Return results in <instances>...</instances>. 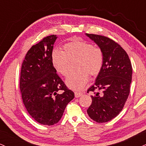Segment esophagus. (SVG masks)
Instances as JSON below:
<instances>
[{
  "instance_id": "1",
  "label": "esophagus",
  "mask_w": 146,
  "mask_h": 146,
  "mask_svg": "<svg viewBox=\"0 0 146 146\" xmlns=\"http://www.w3.org/2000/svg\"><path fill=\"white\" fill-rule=\"evenodd\" d=\"M74 95H75V97L76 98H79L82 95H83V93H81V92H74Z\"/></svg>"
}]
</instances>
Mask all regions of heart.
<instances>
[{
  "label": "heart",
  "instance_id": "obj_1",
  "mask_svg": "<svg viewBox=\"0 0 146 146\" xmlns=\"http://www.w3.org/2000/svg\"><path fill=\"white\" fill-rule=\"evenodd\" d=\"M63 51L54 50L51 54L52 66L58 73L63 76L69 74V61L76 59L74 72L70 74L66 85L74 90H80L85 86L89 74L96 76L103 65V53L100 48L85 41L75 40L67 43Z\"/></svg>",
  "mask_w": 146,
  "mask_h": 146
}]
</instances>
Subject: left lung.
Listing matches in <instances>:
<instances>
[{
  "label": "left lung",
  "mask_w": 146,
  "mask_h": 146,
  "mask_svg": "<svg viewBox=\"0 0 146 146\" xmlns=\"http://www.w3.org/2000/svg\"><path fill=\"white\" fill-rule=\"evenodd\" d=\"M103 53V65L94 85L92 102L87 112L98 123L111 120L122 111L130 93L132 66L128 54L117 42L100 35L86 33Z\"/></svg>",
  "instance_id": "obj_1"
}]
</instances>
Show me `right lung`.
I'll list each match as a JSON object with an SVG mask.
<instances>
[{
  "label": "right lung",
  "instance_id": "1",
  "mask_svg": "<svg viewBox=\"0 0 146 146\" xmlns=\"http://www.w3.org/2000/svg\"><path fill=\"white\" fill-rule=\"evenodd\" d=\"M56 38L54 35L47 36L29 50L20 78L22 101L28 113L39 124L48 126L61 119L67 104L74 98L52 66L51 54Z\"/></svg>",
  "mask_w": 146,
  "mask_h": 146
}]
</instances>
